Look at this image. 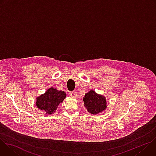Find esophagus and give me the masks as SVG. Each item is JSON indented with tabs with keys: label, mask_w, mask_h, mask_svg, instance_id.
<instances>
[{
	"label": "esophagus",
	"mask_w": 156,
	"mask_h": 156,
	"mask_svg": "<svg viewBox=\"0 0 156 156\" xmlns=\"http://www.w3.org/2000/svg\"><path fill=\"white\" fill-rule=\"evenodd\" d=\"M69 94L70 96L73 97V98H76L77 96V93L75 91H70L69 93Z\"/></svg>",
	"instance_id": "34e87169"
}]
</instances>
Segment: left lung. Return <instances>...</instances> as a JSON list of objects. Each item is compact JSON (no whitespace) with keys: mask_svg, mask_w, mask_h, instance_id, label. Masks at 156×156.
I'll return each instance as SVG.
<instances>
[{"mask_svg":"<svg viewBox=\"0 0 156 156\" xmlns=\"http://www.w3.org/2000/svg\"><path fill=\"white\" fill-rule=\"evenodd\" d=\"M83 101L84 105L89 113L93 115L102 112L107 107L105 98L96 93L93 90H91L85 94Z\"/></svg>","mask_w":156,"mask_h":156,"instance_id":"obj_1","label":"left lung"}]
</instances>
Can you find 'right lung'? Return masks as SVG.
I'll return each mask as SVG.
<instances>
[{"label":"right lung","instance_id":"1","mask_svg":"<svg viewBox=\"0 0 156 156\" xmlns=\"http://www.w3.org/2000/svg\"><path fill=\"white\" fill-rule=\"evenodd\" d=\"M66 98L64 91H58L56 88L50 87L46 93L36 98V106L38 108L44 111L47 114L55 112L58 105Z\"/></svg>","mask_w":156,"mask_h":156}]
</instances>
